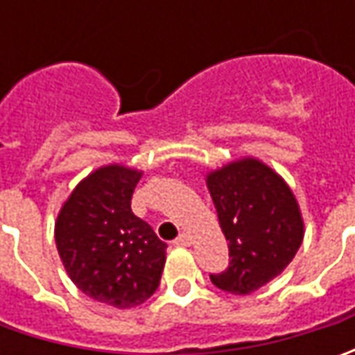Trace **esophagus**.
Instances as JSON below:
<instances>
[{"mask_svg":"<svg viewBox=\"0 0 355 355\" xmlns=\"http://www.w3.org/2000/svg\"><path fill=\"white\" fill-rule=\"evenodd\" d=\"M173 245H178V247H189L191 245V237L187 233H182L180 237L173 241Z\"/></svg>","mask_w":355,"mask_h":355,"instance_id":"obj_1","label":"esophagus"}]
</instances>
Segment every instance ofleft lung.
Listing matches in <instances>:
<instances>
[{
	"label": "left lung",
	"mask_w": 355,
	"mask_h": 355,
	"mask_svg": "<svg viewBox=\"0 0 355 355\" xmlns=\"http://www.w3.org/2000/svg\"><path fill=\"white\" fill-rule=\"evenodd\" d=\"M219 225L229 241V266L211 282L231 294H251L294 259L304 223L291 187L259 159L233 162L207 178Z\"/></svg>",
	"instance_id": "left-lung-1"
}]
</instances>
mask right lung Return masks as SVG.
Here are the masks:
<instances>
[{"label": "right lung", "mask_w": 355, "mask_h": 355, "mask_svg": "<svg viewBox=\"0 0 355 355\" xmlns=\"http://www.w3.org/2000/svg\"><path fill=\"white\" fill-rule=\"evenodd\" d=\"M142 173L108 166L76 185L62 205L55 241L71 280L83 293L116 308H132L156 293L168 245L132 213Z\"/></svg>", "instance_id": "add662e5"}]
</instances>
